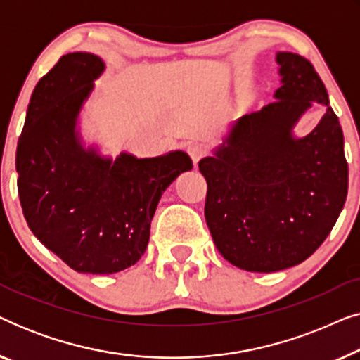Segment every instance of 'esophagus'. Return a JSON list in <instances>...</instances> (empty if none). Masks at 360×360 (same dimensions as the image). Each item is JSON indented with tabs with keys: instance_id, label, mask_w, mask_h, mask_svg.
<instances>
[{
	"instance_id": "esophagus-1",
	"label": "esophagus",
	"mask_w": 360,
	"mask_h": 360,
	"mask_svg": "<svg viewBox=\"0 0 360 360\" xmlns=\"http://www.w3.org/2000/svg\"><path fill=\"white\" fill-rule=\"evenodd\" d=\"M186 152H188L191 160H193V164L196 165L206 155V147L203 144H200V142H191V144L186 147Z\"/></svg>"
}]
</instances>
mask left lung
I'll return each instance as SVG.
<instances>
[{"label": "left lung", "instance_id": "8db88e82", "mask_svg": "<svg viewBox=\"0 0 360 360\" xmlns=\"http://www.w3.org/2000/svg\"><path fill=\"white\" fill-rule=\"evenodd\" d=\"M275 100L238 120L213 157L198 162L208 184L205 218L216 248L236 267L277 272L307 260L331 233L347 196L344 136L311 62L278 52ZM311 102L319 126L293 138Z\"/></svg>", "mask_w": 360, "mask_h": 360}]
</instances>
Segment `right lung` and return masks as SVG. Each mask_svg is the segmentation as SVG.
Wrapping results in <instances>:
<instances>
[{"label": "right lung", "mask_w": 360, "mask_h": 360, "mask_svg": "<svg viewBox=\"0 0 360 360\" xmlns=\"http://www.w3.org/2000/svg\"><path fill=\"white\" fill-rule=\"evenodd\" d=\"M105 70L98 56L60 57L34 88L18 141V193L34 236L82 274H116L146 252L167 186L191 159L175 150L116 160L85 149L77 132L83 103Z\"/></svg>", "instance_id": "obj_1"}]
</instances>
